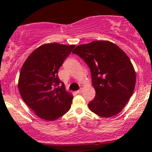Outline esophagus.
Returning <instances> with one entry per match:
<instances>
[{
  "label": "esophagus",
  "mask_w": 152,
  "mask_h": 152,
  "mask_svg": "<svg viewBox=\"0 0 152 152\" xmlns=\"http://www.w3.org/2000/svg\"><path fill=\"white\" fill-rule=\"evenodd\" d=\"M82 88H80V90H78V91H76V93H78V94H80V93H82Z\"/></svg>",
  "instance_id": "1"
}]
</instances>
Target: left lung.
Here are the masks:
<instances>
[{
	"label": "left lung",
	"mask_w": 152,
	"mask_h": 152,
	"mask_svg": "<svg viewBox=\"0 0 152 152\" xmlns=\"http://www.w3.org/2000/svg\"><path fill=\"white\" fill-rule=\"evenodd\" d=\"M72 52L91 69L96 96L88 103L90 110L104 118L119 113L135 86V71L127 54L116 44L104 40L79 45Z\"/></svg>",
	"instance_id": "8db88e82"
}]
</instances>
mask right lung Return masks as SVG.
Returning a JSON list of instances; mask_svg holds the SVG:
<instances>
[{
	"label": "right lung",
	"instance_id": "right-lung-1",
	"mask_svg": "<svg viewBox=\"0 0 152 152\" xmlns=\"http://www.w3.org/2000/svg\"><path fill=\"white\" fill-rule=\"evenodd\" d=\"M75 46L45 43L35 49L22 66L18 82L19 93L41 119L53 121L70 109L73 95L66 91L58 71Z\"/></svg>",
	"mask_w": 152,
	"mask_h": 152
}]
</instances>
